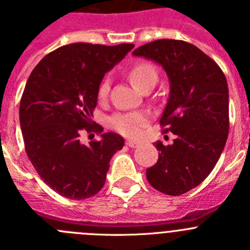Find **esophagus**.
Here are the masks:
<instances>
[{
  "mask_svg": "<svg viewBox=\"0 0 250 250\" xmlns=\"http://www.w3.org/2000/svg\"><path fill=\"white\" fill-rule=\"evenodd\" d=\"M125 145L128 146V147L130 148H136L139 146V142H136V141H132V139H128L127 142H125Z\"/></svg>",
  "mask_w": 250,
  "mask_h": 250,
  "instance_id": "1",
  "label": "esophagus"
}]
</instances>
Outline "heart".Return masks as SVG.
<instances>
[{
  "label": "heart",
  "instance_id": "obj_1",
  "mask_svg": "<svg viewBox=\"0 0 250 250\" xmlns=\"http://www.w3.org/2000/svg\"><path fill=\"white\" fill-rule=\"evenodd\" d=\"M129 78L134 86L142 91L149 83L157 82L158 73L154 66L141 62V63H136L129 69ZM108 80H103L98 87V98L104 100L108 96ZM147 123L148 118L145 113H121L111 118V125L117 132H120L125 137H132V138L141 136Z\"/></svg>",
  "mask_w": 250,
  "mask_h": 250
}]
</instances>
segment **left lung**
I'll use <instances>...</instances> for the list:
<instances>
[{"label": "left lung", "instance_id": "1", "mask_svg": "<svg viewBox=\"0 0 250 250\" xmlns=\"http://www.w3.org/2000/svg\"><path fill=\"white\" fill-rule=\"evenodd\" d=\"M133 56L161 64L169 78V98L161 117L173 145L156 143L158 161L147 169L153 188L179 195L202 183L215 167L229 132V92L223 71L198 47L178 40H157Z\"/></svg>", "mask_w": 250, "mask_h": 250}]
</instances>
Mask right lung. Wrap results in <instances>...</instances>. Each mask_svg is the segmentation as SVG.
I'll return each mask as SVG.
<instances>
[{
  "mask_svg": "<svg viewBox=\"0 0 250 250\" xmlns=\"http://www.w3.org/2000/svg\"><path fill=\"white\" fill-rule=\"evenodd\" d=\"M134 44L71 43L44 56L31 72L20 103L24 148L44 183L61 195L81 201L104 186L109 161L122 149L120 134L82 145V131L103 132L93 125L98 87Z\"/></svg>",
  "mask_w": 250,
  "mask_h": 250,
  "instance_id": "right-lung-1",
  "label": "right lung"
}]
</instances>
